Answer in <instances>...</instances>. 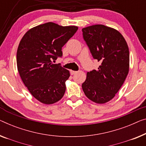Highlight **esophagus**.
<instances>
[{
  "label": "esophagus",
  "mask_w": 146,
  "mask_h": 146,
  "mask_svg": "<svg viewBox=\"0 0 146 146\" xmlns=\"http://www.w3.org/2000/svg\"><path fill=\"white\" fill-rule=\"evenodd\" d=\"M77 73V71H71V75H74V74H75V73Z\"/></svg>",
  "instance_id": "esophagus-1"
}]
</instances>
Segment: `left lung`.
Wrapping results in <instances>:
<instances>
[{"instance_id":"1","label":"left lung","mask_w":146,"mask_h":146,"mask_svg":"<svg viewBox=\"0 0 146 146\" xmlns=\"http://www.w3.org/2000/svg\"><path fill=\"white\" fill-rule=\"evenodd\" d=\"M82 31L93 58L101 63L98 70L87 72L82 90L91 101L105 104L115 97L129 73V47L123 36L113 28L94 25Z\"/></svg>"}]
</instances>
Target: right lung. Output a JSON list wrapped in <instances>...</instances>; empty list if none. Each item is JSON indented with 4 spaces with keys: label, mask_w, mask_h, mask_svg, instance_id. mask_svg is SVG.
Segmentation results:
<instances>
[{
    "label": "right lung",
    "mask_w": 146,
    "mask_h": 146,
    "mask_svg": "<svg viewBox=\"0 0 146 146\" xmlns=\"http://www.w3.org/2000/svg\"><path fill=\"white\" fill-rule=\"evenodd\" d=\"M78 30L77 26L48 22L31 28L17 50V67L25 86L35 98L52 104L62 98L69 71L53 62L62 57V48Z\"/></svg>",
    "instance_id": "obj_1"
}]
</instances>
